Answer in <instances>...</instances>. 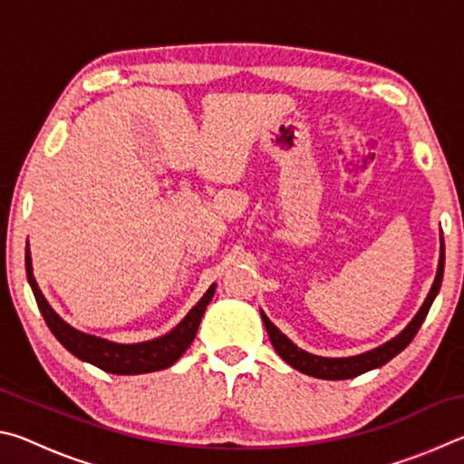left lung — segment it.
I'll return each instance as SVG.
<instances>
[{"mask_svg": "<svg viewBox=\"0 0 464 464\" xmlns=\"http://www.w3.org/2000/svg\"><path fill=\"white\" fill-rule=\"evenodd\" d=\"M442 276H444V237H442V233H440V260H438L436 278H434V285H431L426 301H423L420 311L415 313V317L405 325L401 334H397L395 337H391L389 342H384L381 345H376V348L362 352V354H356V356L325 358V356L311 354V352H304L298 348L296 343L290 342L288 337L282 334L268 317H266L264 311H260V315H262V321L266 325V332H268V335H270L274 350L278 352V356L285 360L286 364L296 368L298 372L315 376V379H325V381L354 379V376H358V374H364L368 371H374V368H381L382 364H387L389 360L395 358L399 352L405 350L407 345H410L415 334H418V329L421 327L423 319H426L440 286H442Z\"/></svg>", "mask_w": 464, "mask_h": 464, "instance_id": "obj_1", "label": "left lung"}]
</instances>
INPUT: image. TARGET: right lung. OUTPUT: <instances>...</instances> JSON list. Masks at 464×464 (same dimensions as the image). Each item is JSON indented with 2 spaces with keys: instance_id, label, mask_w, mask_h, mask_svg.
Returning a JSON list of instances; mask_svg holds the SVG:
<instances>
[{
  "instance_id": "1",
  "label": "right lung",
  "mask_w": 464,
  "mask_h": 464,
  "mask_svg": "<svg viewBox=\"0 0 464 464\" xmlns=\"http://www.w3.org/2000/svg\"><path fill=\"white\" fill-rule=\"evenodd\" d=\"M26 276L46 325H49L53 335L63 343V348H67L75 358L83 360V362H90L112 374H145L163 371V368H169L171 364L178 362L179 356L190 348L196 332H198L200 319L208 307L210 298L215 296L217 288V285H210V288L202 295L200 301L196 303L194 307L188 311V315L179 321L174 329H169L168 334L147 342L119 343L110 342L106 337L80 332V329H75L73 325H69L65 319L59 317V313L51 307L49 301H46L43 295V290L36 285V278L33 274V257H30L28 247Z\"/></svg>"
}]
</instances>
